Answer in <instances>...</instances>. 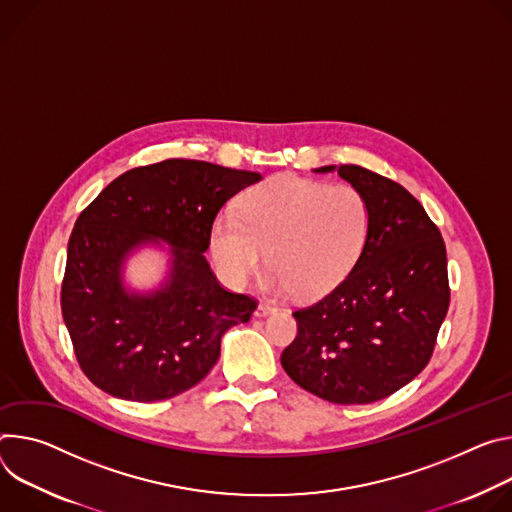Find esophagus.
Instances as JSON below:
<instances>
[{"instance_id":"obj_1","label":"esophagus","mask_w":512,"mask_h":512,"mask_svg":"<svg viewBox=\"0 0 512 512\" xmlns=\"http://www.w3.org/2000/svg\"><path fill=\"white\" fill-rule=\"evenodd\" d=\"M274 311H276V305H272V303H260V305L256 307L254 315H256V317H266V315H270V313H274Z\"/></svg>"}]
</instances>
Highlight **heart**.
Returning a JSON list of instances; mask_svg holds the SVG:
<instances>
[{
    "label": "heart",
    "instance_id": "heart-1",
    "mask_svg": "<svg viewBox=\"0 0 512 512\" xmlns=\"http://www.w3.org/2000/svg\"><path fill=\"white\" fill-rule=\"evenodd\" d=\"M370 223V203L356 187L282 175L250 189L238 215L213 219L209 250L234 287L258 270L266 250L268 287L311 299L352 272L368 244Z\"/></svg>",
    "mask_w": 512,
    "mask_h": 512
}]
</instances>
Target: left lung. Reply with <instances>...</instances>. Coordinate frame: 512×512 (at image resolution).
Returning <instances> with one entry per match:
<instances>
[{"label": "left lung", "instance_id": "left-lung-1", "mask_svg": "<svg viewBox=\"0 0 512 512\" xmlns=\"http://www.w3.org/2000/svg\"><path fill=\"white\" fill-rule=\"evenodd\" d=\"M370 203V238L339 285L297 309V337L280 364L335 405H366L409 384L431 360L449 307L447 254L437 225L399 183L358 164L321 166Z\"/></svg>", "mask_w": 512, "mask_h": 512}]
</instances>
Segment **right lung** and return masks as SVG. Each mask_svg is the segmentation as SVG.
Here are the masks:
<instances>
[{"label": "right lung", "instance_id": "add662e5", "mask_svg": "<svg viewBox=\"0 0 512 512\" xmlns=\"http://www.w3.org/2000/svg\"><path fill=\"white\" fill-rule=\"evenodd\" d=\"M260 179L250 170L168 158L128 170L83 209L67 248L61 309L77 362L97 388L156 403L209 374L221 335L250 321L258 305L225 291L211 272L203 256L211 223L225 201ZM158 239L171 246L167 280L150 294L128 292L125 258Z\"/></svg>", "mask_w": 512, "mask_h": 512}]
</instances>
